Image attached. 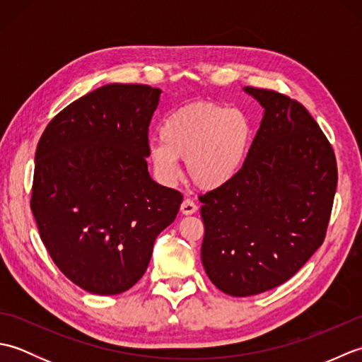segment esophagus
Wrapping results in <instances>:
<instances>
[{"label": "esophagus", "instance_id": "esophagus-1", "mask_svg": "<svg viewBox=\"0 0 362 362\" xmlns=\"http://www.w3.org/2000/svg\"><path fill=\"white\" fill-rule=\"evenodd\" d=\"M180 211L182 214H193L197 211V205L191 201V199H185L180 205Z\"/></svg>", "mask_w": 362, "mask_h": 362}]
</instances>
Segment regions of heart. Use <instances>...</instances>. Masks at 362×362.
<instances>
[{"mask_svg":"<svg viewBox=\"0 0 362 362\" xmlns=\"http://www.w3.org/2000/svg\"><path fill=\"white\" fill-rule=\"evenodd\" d=\"M252 122L238 107L194 103L171 112L160 126L159 141H152L148 157L160 180L180 177L179 158L197 187L216 189L240 173L250 149Z\"/></svg>","mask_w":362,"mask_h":362,"instance_id":"obj_1","label":"heart"}]
</instances>
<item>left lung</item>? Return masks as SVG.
<instances>
[{
	"mask_svg": "<svg viewBox=\"0 0 362 362\" xmlns=\"http://www.w3.org/2000/svg\"><path fill=\"white\" fill-rule=\"evenodd\" d=\"M264 109L227 185L199 197L201 257L211 283L233 297L280 286L325 240L337 185L332 144L296 99L244 87Z\"/></svg>",
	"mask_w": 362,
	"mask_h": 362,
	"instance_id": "1",
	"label": "left lung"
}]
</instances>
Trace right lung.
<instances>
[{
	"label": "right lung",
	"instance_id": "add662e5",
	"mask_svg": "<svg viewBox=\"0 0 362 362\" xmlns=\"http://www.w3.org/2000/svg\"><path fill=\"white\" fill-rule=\"evenodd\" d=\"M160 88L109 83L57 113L37 144L30 210L56 266L91 294L144 275L183 196L153 182L148 132Z\"/></svg>",
	"mask_w": 362,
	"mask_h": 362
}]
</instances>
